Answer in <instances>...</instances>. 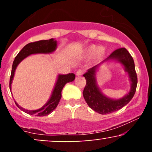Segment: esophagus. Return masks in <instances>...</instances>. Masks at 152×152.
<instances>
[{
  "label": "esophagus",
  "mask_w": 152,
  "mask_h": 152,
  "mask_svg": "<svg viewBox=\"0 0 152 152\" xmlns=\"http://www.w3.org/2000/svg\"><path fill=\"white\" fill-rule=\"evenodd\" d=\"M83 74V70H78L76 72V76H82Z\"/></svg>",
  "instance_id": "esophagus-1"
}]
</instances>
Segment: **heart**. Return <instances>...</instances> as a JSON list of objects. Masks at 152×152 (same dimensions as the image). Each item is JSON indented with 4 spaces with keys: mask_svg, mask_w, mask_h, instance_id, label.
Masks as SVG:
<instances>
[{
    "mask_svg": "<svg viewBox=\"0 0 152 152\" xmlns=\"http://www.w3.org/2000/svg\"><path fill=\"white\" fill-rule=\"evenodd\" d=\"M105 53V49L103 47L91 44L86 46L82 51V56L86 58L95 56L96 58H101Z\"/></svg>",
    "mask_w": 152,
    "mask_h": 152,
    "instance_id": "b5f03b06",
    "label": "heart"
}]
</instances>
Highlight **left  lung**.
<instances>
[{
	"mask_svg": "<svg viewBox=\"0 0 152 152\" xmlns=\"http://www.w3.org/2000/svg\"><path fill=\"white\" fill-rule=\"evenodd\" d=\"M116 61L121 63L124 67V70L128 73L131 81L129 92L124 97L118 99H112L102 94L96 80V73L99 70V66H94L83 74L86 80V84L83 91V96L88 106L100 114H106L118 111L132 100L136 92L137 86V76L135 71L134 59L125 48L115 50L111 55L104 60L102 63Z\"/></svg>",
	"mask_w": 152,
	"mask_h": 152,
	"instance_id": "8db88e82",
	"label": "left lung"
}]
</instances>
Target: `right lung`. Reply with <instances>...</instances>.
I'll list each match as a JSON object with an SVG mask.
<instances>
[{"label":"right lung","mask_w":152,"mask_h":152,"mask_svg":"<svg viewBox=\"0 0 152 152\" xmlns=\"http://www.w3.org/2000/svg\"><path fill=\"white\" fill-rule=\"evenodd\" d=\"M57 47V41H55L53 38H50L49 40H43V41H38L36 42H33L28 43L18 53V55L15 56V60L13 61V66H12V71L11 75L10 78V83L9 87L10 90H11V83L13 81V76H14L15 71L16 69L17 66L20 62L26 58L28 56L32 55V54L36 53H50L53 52L56 49ZM74 74H68L66 75H60L58 76L56 83L55 86L52 92L51 96L48 102L45 104L43 107L37 110H27L22 108L21 106H18V104L15 102L16 106H18L20 109L26 112V114L30 115H36L38 116H47L51 113L58 106L60 99L61 98V91L64 86H65L66 83L69 82L73 81L75 79Z\"/></svg>","instance_id":"add662e5"}]
</instances>
